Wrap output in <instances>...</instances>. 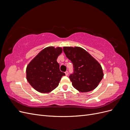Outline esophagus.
<instances>
[{
    "mask_svg": "<svg viewBox=\"0 0 130 130\" xmlns=\"http://www.w3.org/2000/svg\"><path fill=\"white\" fill-rule=\"evenodd\" d=\"M65 74H66V75L67 76L68 75V71H66V72H65Z\"/></svg>",
    "mask_w": 130,
    "mask_h": 130,
    "instance_id": "34e87169",
    "label": "esophagus"
}]
</instances>
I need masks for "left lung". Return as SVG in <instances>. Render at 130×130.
<instances>
[{
	"label": "left lung",
	"mask_w": 130,
	"mask_h": 130,
	"mask_svg": "<svg viewBox=\"0 0 130 130\" xmlns=\"http://www.w3.org/2000/svg\"><path fill=\"white\" fill-rule=\"evenodd\" d=\"M63 52L73 64L74 73L69 76L73 87L81 92L95 89L104 77L99 63L81 47L64 46Z\"/></svg>",
	"instance_id": "8db88e82"
}]
</instances>
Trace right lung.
Returning <instances> with one entry per match:
<instances>
[{"label": "right lung", "mask_w": 130, "mask_h": 130, "mask_svg": "<svg viewBox=\"0 0 130 130\" xmlns=\"http://www.w3.org/2000/svg\"><path fill=\"white\" fill-rule=\"evenodd\" d=\"M62 48L48 46L43 49L27 65L26 79L37 91L45 93L52 92L58 86L65 73L60 70L57 62Z\"/></svg>", "instance_id": "right-lung-1"}]
</instances>
